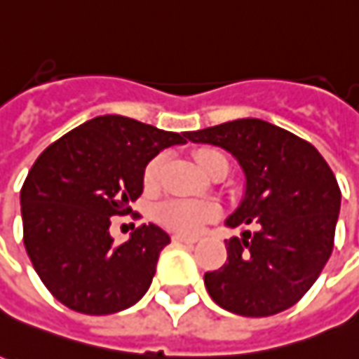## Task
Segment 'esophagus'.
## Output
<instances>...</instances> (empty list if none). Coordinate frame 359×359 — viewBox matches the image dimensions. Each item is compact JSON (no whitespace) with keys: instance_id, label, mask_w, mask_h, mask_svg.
Returning a JSON list of instances; mask_svg holds the SVG:
<instances>
[{"instance_id":"esophagus-1","label":"esophagus","mask_w":359,"mask_h":359,"mask_svg":"<svg viewBox=\"0 0 359 359\" xmlns=\"http://www.w3.org/2000/svg\"><path fill=\"white\" fill-rule=\"evenodd\" d=\"M172 240L179 241V243H196L198 238H194V236H184V233H175Z\"/></svg>"}]
</instances>
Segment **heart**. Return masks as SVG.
<instances>
[{
  "instance_id": "1",
  "label": "heart",
  "mask_w": 359,
  "mask_h": 359,
  "mask_svg": "<svg viewBox=\"0 0 359 359\" xmlns=\"http://www.w3.org/2000/svg\"><path fill=\"white\" fill-rule=\"evenodd\" d=\"M224 157L218 151L212 149H200L194 153V159L200 170H204L212 161ZM163 157H155L147 165L145 169V184L147 187H155L159 180L161 169H163ZM218 216V208L212 202H192V200H170L165 202L159 208V218L169 228L177 231H184V233H196L204 228V224H208Z\"/></svg>"
}]
</instances>
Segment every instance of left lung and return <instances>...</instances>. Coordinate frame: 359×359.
I'll return each mask as SVG.
<instances>
[{"instance_id":"left-lung-1","label":"left lung","mask_w":359,"mask_h":359,"mask_svg":"<svg viewBox=\"0 0 359 359\" xmlns=\"http://www.w3.org/2000/svg\"><path fill=\"white\" fill-rule=\"evenodd\" d=\"M187 139L228 151L245 179L226 220L241 236L226 241L228 262L204 275L212 301L240 316L291 309L332 253L342 194L330 167L309 141L263 119H233Z\"/></svg>"}]
</instances>
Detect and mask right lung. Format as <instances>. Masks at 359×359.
<instances>
[{
    "label": "right lung",
    "mask_w": 359,
    "mask_h": 359,
    "mask_svg": "<svg viewBox=\"0 0 359 359\" xmlns=\"http://www.w3.org/2000/svg\"><path fill=\"white\" fill-rule=\"evenodd\" d=\"M184 143L187 131L108 114L39 155L21 189L23 241L57 301L82 314H114L147 292L169 233L141 224L118 245L109 224L141 196L149 161Z\"/></svg>",
    "instance_id": "right-lung-1"
}]
</instances>
